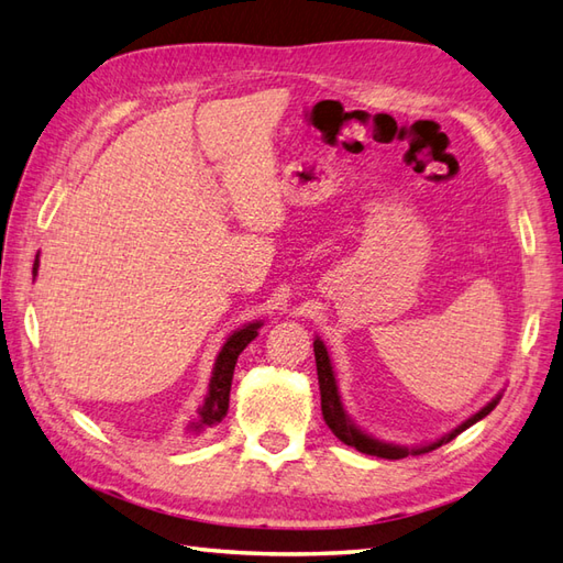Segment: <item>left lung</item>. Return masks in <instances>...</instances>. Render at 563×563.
<instances>
[{"label": "left lung", "mask_w": 563, "mask_h": 563, "mask_svg": "<svg viewBox=\"0 0 563 563\" xmlns=\"http://www.w3.org/2000/svg\"><path fill=\"white\" fill-rule=\"evenodd\" d=\"M314 361H317V378H319V395H322V415H324V422L327 427L332 429L334 437L341 439L346 446H354L358 449L361 454H371V456H380V459H405L410 454H427V451H432L437 446H442L451 439L459 437L464 429H468L471 424H476L483 417L490 415V410L495 405L500 402V395H495V398L486 405L481 407L476 415H471L466 422H461L456 429H451L449 434H444L442 439H437L432 444H424V446H415V449H407V446H398V444H388V442H380V439L371 437L366 432H361V429L349 420V415L344 410V405H341L339 398V388H336V378H334V368H332V361H329L327 354V346L322 339H314Z\"/></svg>", "instance_id": "8db88e82"}]
</instances>
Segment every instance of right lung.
<instances>
[{
  "instance_id": "add662e5",
  "label": "right lung",
  "mask_w": 563,
  "mask_h": 563,
  "mask_svg": "<svg viewBox=\"0 0 563 563\" xmlns=\"http://www.w3.org/2000/svg\"><path fill=\"white\" fill-rule=\"evenodd\" d=\"M38 273V256L36 263H33V278ZM263 322H251L246 327L236 329L234 334L227 339V344L219 351V356L214 361V371L212 378H209V393L205 402L197 410V422L190 424L192 432H202L207 427L219 424L227 417L229 410V390H231V378H234V366L241 351H244L253 339L258 336V329Z\"/></svg>"
}]
</instances>
